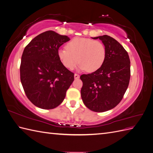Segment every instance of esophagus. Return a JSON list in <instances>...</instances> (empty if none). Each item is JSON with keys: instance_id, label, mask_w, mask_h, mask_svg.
Returning a JSON list of instances; mask_svg holds the SVG:
<instances>
[{"instance_id": "obj_1", "label": "esophagus", "mask_w": 153, "mask_h": 153, "mask_svg": "<svg viewBox=\"0 0 153 153\" xmlns=\"http://www.w3.org/2000/svg\"><path fill=\"white\" fill-rule=\"evenodd\" d=\"M74 78H75V79H78V78H80V75H78V74L75 73V75H74Z\"/></svg>"}]
</instances>
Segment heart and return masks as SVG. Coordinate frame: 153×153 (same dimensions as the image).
<instances>
[{
	"label": "heart",
	"mask_w": 153,
	"mask_h": 153,
	"mask_svg": "<svg viewBox=\"0 0 153 153\" xmlns=\"http://www.w3.org/2000/svg\"><path fill=\"white\" fill-rule=\"evenodd\" d=\"M57 56L63 65L73 69L78 62L79 69L94 72L104 63L106 57L105 45L98 40L75 38L66 44V49H59Z\"/></svg>",
	"instance_id": "heart-1"
}]
</instances>
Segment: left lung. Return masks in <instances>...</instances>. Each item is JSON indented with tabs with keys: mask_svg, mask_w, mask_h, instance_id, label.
I'll list each match as a JSON object with an SVG mask.
<instances>
[{
	"mask_svg": "<svg viewBox=\"0 0 153 153\" xmlns=\"http://www.w3.org/2000/svg\"><path fill=\"white\" fill-rule=\"evenodd\" d=\"M92 38L102 41L106 57L99 69L80 76L81 97L88 108L103 112L114 108L122 100L130 79V60L126 50L112 37L103 35Z\"/></svg>",
	"mask_w": 153,
	"mask_h": 153,
	"instance_id": "left-lung-1",
	"label": "left lung"
}]
</instances>
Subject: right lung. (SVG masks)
Masks as SVG:
<instances>
[{
    "instance_id": "obj_1",
    "label": "right lung",
    "mask_w": 153,
    "mask_h": 153,
    "mask_svg": "<svg viewBox=\"0 0 153 153\" xmlns=\"http://www.w3.org/2000/svg\"><path fill=\"white\" fill-rule=\"evenodd\" d=\"M70 40L52 30L43 32L26 46L20 64V80L28 99L37 107L53 109L65 98L74 73L57 56L59 47Z\"/></svg>"
}]
</instances>
